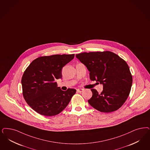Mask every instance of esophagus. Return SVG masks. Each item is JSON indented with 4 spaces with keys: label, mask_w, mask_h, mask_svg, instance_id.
<instances>
[{
    "label": "esophagus",
    "mask_w": 150,
    "mask_h": 150,
    "mask_svg": "<svg viewBox=\"0 0 150 150\" xmlns=\"http://www.w3.org/2000/svg\"><path fill=\"white\" fill-rule=\"evenodd\" d=\"M76 91H77V92H78V93H82L83 91V88H78V89L76 90Z\"/></svg>",
    "instance_id": "1"
}]
</instances>
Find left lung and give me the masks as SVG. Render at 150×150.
I'll list each match as a JSON object with an SVG mask.
<instances>
[{"mask_svg": "<svg viewBox=\"0 0 150 150\" xmlns=\"http://www.w3.org/2000/svg\"><path fill=\"white\" fill-rule=\"evenodd\" d=\"M90 72V79L103 85L98 93L91 89L88 103L100 112H111L120 108L129 95L132 77L126 62L111 52H83L76 55Z\"/></svg>", "mask_w": 150, "mask_h": 150, "instance_id": "1", "label": "left lung"}]
</instances>
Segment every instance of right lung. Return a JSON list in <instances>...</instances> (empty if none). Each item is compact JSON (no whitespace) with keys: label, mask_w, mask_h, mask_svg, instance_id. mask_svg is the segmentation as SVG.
<instances>
[{"label":"right lung","mask_w":150,"mask_h":150,"mask_svg":"<svg viewBox=\"0 0 150 150\" xmlns=\"http://www.w3.org/2000/svg\"><path fill=\"white\" fill-rule=\"evenodd\" d=\"M74 54L39 57L33 60L21 79L23 95L36 112L55 116L65 109L76 90L64 91L55 80L62 78V67L74 59Z\"/></svg>","instance_id":"add662e5"}]
</instances>
